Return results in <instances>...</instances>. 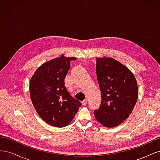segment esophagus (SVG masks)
<instances>
[{
  "label": "esophagus",
  "mask_w": 160,
  "mask_h": 160,
  "mask_svg": "<svg viewBox=\"0 0 160 160\" xmlns=\"http://www.w3.org/2000/svg\"><path fill=\"white\" fill-rule=\"evenodd\" d=\"M81 103H82V105H85L87 103H88V101L84 100V101H82Z\"/></svg>",
  "instance_id": "obj_1"
}]
</instances>
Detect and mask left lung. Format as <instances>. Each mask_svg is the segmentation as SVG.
Returning <instances> with one entry per match:
<instances>
[{"label": "left lung", "instance_id": "8db88e82", "mask_svg": "<svg viewBox=\"0 0 160 160\" xmlns=\"http://www.w3.org/2000/svg\"><path fill=\"white\" fill-rule=\"evenodd\" d=\"M96 73L101 103L94 111L95 118L106 128L118 126L136 104L139 93L136 79L126 66L107 57L97 59Z\"/></svg>", "mask_w": 160, "mask_h": 160}]
</instances>
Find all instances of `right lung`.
Listing matches in <instances>:
<instances>
[{
    "label": "right lung",
    "instance_id": "add662e5",
    "mask_svg": "<svg viewBox=\"0 0 160 160\" xmlns=\"http://www.w3.org/2000/svg\"><path fill=\"white\" fill-rule=\"evenodd\" d=\"M74 57H60L45 62L34 72L29 83L32 105L38 115L52 126L69 125L81 105L67 91L65 78Z\"/></svg>",
    "mask_w": 160,
    "mask_h": 160
}]
</instances>
